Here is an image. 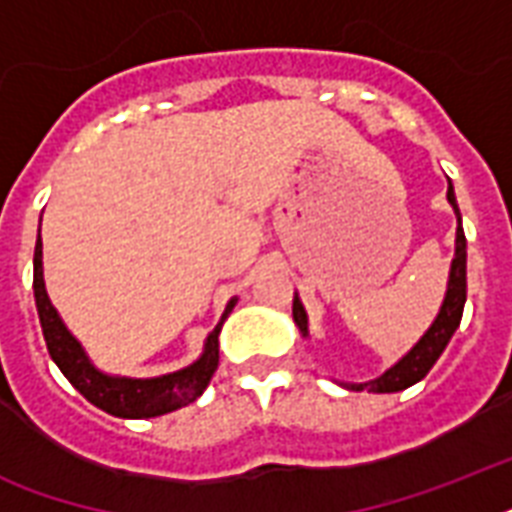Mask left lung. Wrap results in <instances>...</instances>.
<instances>
[{
	"label": "left lung",
	"mask_w": 512,
	"mask_h": 512,
	"mask_svg": "<svg viewBox=\"0 0 512 512\" xmlns=\"http://www.w3.org/2000/svg\"><path fill=\"white\" fill-rule=\"evenodd\" d=\"M446 199L454 207V215H457V239H454V260L452 268H449V284H446L444 303H441V311H438L436 321L430 324V329L417 340L409 353H406L401 361L390 366L388 372L380 374L377 380L369 382H342L348 390H369V393H398V390L409 388L414 382H420L425 374L433 369V364L438 361V356L444 353V348L449 345L452 335L460 327L462 308H465V297H468V241H465V231H462L460 209H457V199H454V188L449 183V191H446ZM292 319H295L297 329L303 332V337H308V313H305L300 297L295 295V303H292Z\"/></svg>",
	"instance_id": "obj_1"
}]
</instances>
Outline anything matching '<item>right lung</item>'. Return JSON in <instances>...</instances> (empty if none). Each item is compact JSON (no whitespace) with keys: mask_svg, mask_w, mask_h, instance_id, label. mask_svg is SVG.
I'll return each instance as SVG.
<instances>
[{"mask_svg":"<svg viewBox=\"0 0 512 512\" xmlns=\"http://www.w3.org/2000/svg\"><path fill=\"white\" fill-rule=\"evenodd\" d=\"M34 300L39 321H42L44 342L50 350L52 361L66 374V380L82 393L90 404H95L103 412L124 417V420H146V417H159V414L175 412L180 406L193 404L204 393V388L212 380V374L220 361V342L217 335L223 329V321L236 305V297L225 305V313L220 324L209 332L201 353L191 366L180 372L162 374V377H148V380H135V377H111L95 369L84 348L79 345L71 332L66 329L58 311L52 308L47 289H44L42 273V239H36L34 249Z\"/></svg>","mask_w":512,"mask_h":512,"instance_id":"obj_1","label":"right lung"}]
</instances>
